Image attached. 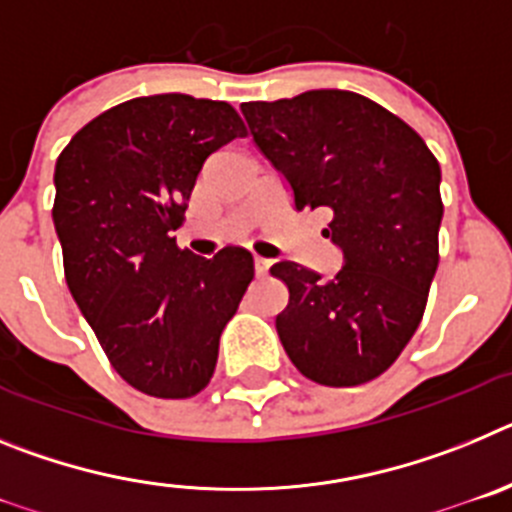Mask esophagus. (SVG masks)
Segmentation results:
<instances>
[{
  "label": "esophagus",
  "instance_id": "34e87169",
  "mask_svg": "<svg viewBox=\"0 0 512 512\" xmlns=\"http://www.w3.org/2000/svg\"><path fill=\"white\" fill-rule=\"evenodd\" d=\"M253 266H256V277H266L271 261L264 259V256H256V259H253Z\"/></svg>",
  "mask_w": 512,
  "mask_h": 512
}]
</instances>
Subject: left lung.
I'll use <instances>...</instances> for the list:
<instances>
[{"label": "left lung", "instance_id": "8db88e82", "mask_svg": "<svg viewBox=\"0 0 512 512\" xmlns=\"http://www.w3.org/2000/svg\"><path fill=\"white\" fill-rule=\"evenodd\" d=\"M253 143L284 176L295 210H325L343 253L333 279L295 261L277 333L292 364L325 387H354L395 364L423 318L438 269L441 166L408 122L343 89L246 102Z\"/></svg>", "mask_w": 512, "mask_h": 512}]
</instances>
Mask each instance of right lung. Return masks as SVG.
I'll list each match as a JSON object with an SVG mask.
<instances>
[{
  "mask_svg": "<svg viewBox=\"0 0 512 512\" xmlns=\"http://www.w3.org/2000/svg\"><path fill=\"white\" fill-rule=\"evenodd\" d=\"M246 125L228 102L153 94L94 117L56 161L53 225L71 297L130 387L164 400L205 390L253 256L176 246L207 156Z\"/></svg>",
  "mask_w": 512,
  "mask_h": 512,
  "instance_id": "1",
  "label": "right lung"
}]
</instances>
